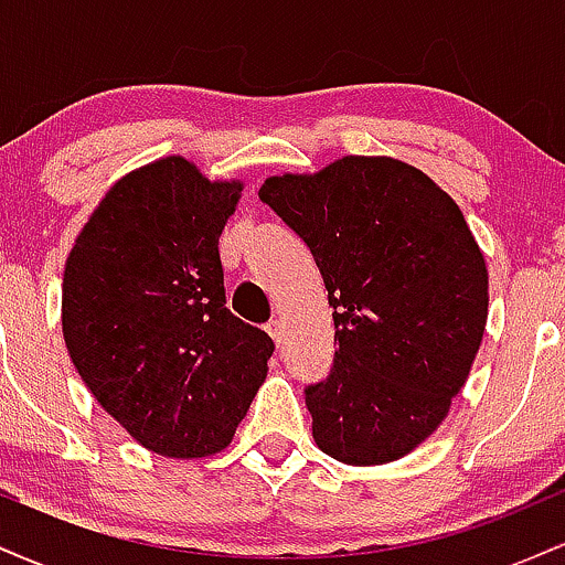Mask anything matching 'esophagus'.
<instances>
[{
  "label": "esophagus",
  "instance_id": "1",
  "mask_svg": "<svg viewBox=\"0 0 565 565\" xmlns=\"http://www.w3.org/2000/svg\"><path fill=\"white\" fill-rule=\"evenodd\" d=\"M265 329H268V334L274 337L276 345H281V342H284V323L278 321V319H274V321H270L268 327H265Z\"/></svg>",
  "mask_w": 565,
  "mask_h": 565
}]
</instances>
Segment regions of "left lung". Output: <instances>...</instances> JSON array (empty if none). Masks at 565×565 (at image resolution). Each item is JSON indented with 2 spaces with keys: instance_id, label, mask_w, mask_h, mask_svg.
Listing matches in <instances>:
<instances>
[{
  "instance_id": "1",
  "label": "left lung",
  "mask_w": 565,
  "mask_h": 565,
  "mask_svg": "<svg viewBox=\"0 0 565 565\" xmlns=\"http://www.w3.org/2000/svg\"><path fill=\"white\" fill-rule=\"evenodd\" d=\"M260 199L310 246L334 308V369L305 391L316 446L355 468L406 457L446 419L489 319L462 210L393 157L274 174Z\"/></svg>"
}]
</instances>
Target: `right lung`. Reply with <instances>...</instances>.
Here are the masks:
<instances>
[{
  "label": "right lung",
  "instance_id": "obj_1",
  "mask_svg": "<svg viewBox=\"0 0 565 565\" xmlns=\"http://www.w3.org/2000/svg\"><path fill=\"white\" fill-rule=\"evenodd\" d=\"M242 180L164 157L108 188L68 252L63 340L95 401L148 451L212 457L268 377L274 340L225 308L217 242Z\"/></svg>",
  "mask_w": 565,
  "mask_h": 565
}]
</instances>
